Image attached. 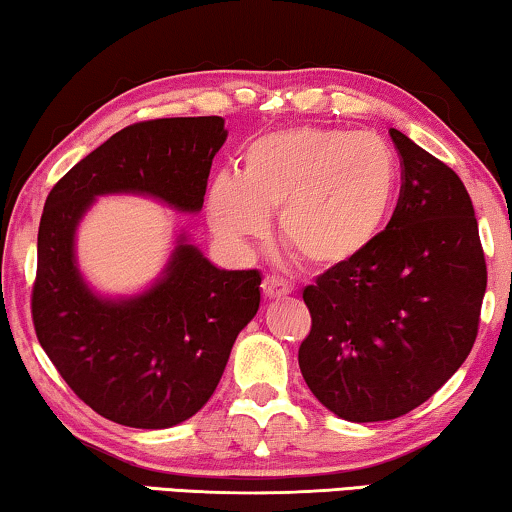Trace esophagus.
<instances>
[{"label": "esophagus", "mask_w": 512, "mask_h": 512, "mask_svg": "<svg viewBox=\"0 0 512 512\" xmlns=\"http://www.w3.org/2000/svg\"><path fill=\"white\" fill-rule=\"evenodd\" d=\"M261 289H263V296H265V298H268V300H275V298H284V296H289V293H291V284L286 282L284 277L265 275V277H263Z\"/></svg>", "instance_id": "34e87169"}]
</instances>
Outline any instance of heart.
I'll list each match as a JSON object with an SVG mask.
<instances>
[{"mask_svg":"<svg viewBox=\"0 0 512 512\" xmlns=\"http://www.w3.org/2000/svg\"><path fill=\"white\" fill-rule=\"evenodd\" d=\"M401 167L370 132L286 128L242 153L240 174L223 170L207 188V219L230 247L261 240L268 214L300 261L340 270L366 254L394 212Z\"/></svg>","mask_w":512,"mask_h":512,"instance_id":"obj_1","label":"heart"}]
</instances>
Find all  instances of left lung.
Returning a JSON list of instances; mask_svg holds the SVG:
<instances>
[{
	"mask_svg": "<svg viewBox=\"0 0 512 512\" xmlns=\"http://www.w3.org/2000/svg\"><path fill=\"white\" fill-rule=\"evenodd\" d=\"M389 135L403 184L387 230L359 261L303 291L312 331L300 373L324 408L359 424L415 410L457 373L487 289L466 186L401 130Z\"/></svg>",
	"mask_w": 512,
	"mask_h": 512,
	"instance_id": "1",
	"label": "left lung"
}]
</instances>
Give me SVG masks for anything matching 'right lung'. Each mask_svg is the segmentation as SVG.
<instances>
[{
  "mask_svg": "<svg viewBox=\"0 0 512 512\" xmlns=\"http://www.w3.org/2000/svg\"><path fill=\"white\" fill-rule=\"evenodd\" d=\"M226 137L221 116L128 125L76 163L46 198L34 331L74 394L116 424L170 429L212 398L235 338L261 305V272L216 268L179 233L149 289L102 296L79 270L76 230L100 195H144L198 214Z\"/></svg>",
  "mask_w": 512,
  "mask_h": 512,
  "instance_id": "add662e5",
  "label": "right lung"
}]
</instances>
